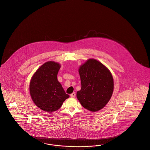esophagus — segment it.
Instances as JSON below:
<instances>
[{
	"mask_svg": "<svg viewBox=\"0 0 150 150\" xmlns=\"http://www.w3.org/2000/svg\"><path fill=\"white\" fill-rule=\"evenodd\" d=\"M70 96L71 97V98H75V96H76V93H72L71 94H70Z\"/></svg>",
	"mask_w": 150,
	"mask_h": 150,
	"instance_id": "esophagus-1",
	"label": "esophagus"
}]
</instances>
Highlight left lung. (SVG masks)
<instances>
[{"instance_id":"1","label":"left lung","mask_w":150,"mask_h":150,"mask_svg":"<svg viewBox=\"0 0 150 150\" xmlns=\"http://www.w3.org/2000/svg\"><path fill=\"white\" fill-rule=\"evenodd\" d=\"M81 88L76 93L85 109L91 112L106 106L114 91V79L109 69L98 60L89 59L79 68Z\"/></svg>"}]
</instances>
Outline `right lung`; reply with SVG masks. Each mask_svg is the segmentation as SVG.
<instances>
[{
    "instance_id": "obj_1",
    "label": "right lung",
    "mask_w": 150,
    "mask_h": 150,
    "mask_svg": "<svg viewBox=\"0 0 150 150\" xmlns=\"http://www.w3.org/2000/svg\"><path fill=\"white\" fill-rule=\"evenodd\" d=\"M61 67L58 62H45L32 76L29 85L31 99L39 109L52 112L60 109L64 101L69 98L57 75Z\"/></svg>"
}]
</instances>
